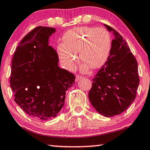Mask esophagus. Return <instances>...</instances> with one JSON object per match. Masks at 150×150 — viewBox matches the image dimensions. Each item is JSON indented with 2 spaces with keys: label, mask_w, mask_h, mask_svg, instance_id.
<instances>
[{
  "label": "esophagus",
  "mask_w": 150,
  "mask_h": 150,
  "mask_svg": "<svg viewBox=\"0 0 150 150\" xmlns=\"http://www.w3.org/2000/svg\"><path fill=\"white\" fill-rule=\"evenodd\" d=\"M81 79H83V76H82L81 75H79V74H76V81H79V80H81Z\"/></svg>",
  "instance_id": "esophagus-1"
}]
</instances>
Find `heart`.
Listing matches in <instances>:
<instances>
[{"mask_svg": "<svg viewBox=\"0 0 150 150\" xmlns=\"http://www.w3.org/2000/svg\"><path fill=\"white\" fill-rule=\"evenodd\" d=\"M63 42L58 46L59 58L69 69L74 67L79 53L84 68L102 67L106 62L111 49V37L106 28L80 26L71 28L63 35Z\"/></svg>", "mask_w": 150, "mask_h": 150, "instance_id": "b5f03b06", "label": "heart"}]
</instances>
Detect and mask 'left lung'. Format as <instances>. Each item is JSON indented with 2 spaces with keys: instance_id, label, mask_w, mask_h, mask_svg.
<instances>
[{
  "instance_id": "obj_1",
  "label": "left lung",
  "mask_w": 150,
  "mask_h": 150,
  "mask_svg": "<svg viewBox=\"0 0 150 150\" xmlns=\"http://www.w3.org/2000/svg\"><path fill=\"white\" fill-rule=\"evenodd\" d=\"M112 31L109 57L92 79L89 98L100 114L113 117L125 111L134 101L139 83L137 59L123 37L105 24Z\"/></svg>"
}]
</instances>
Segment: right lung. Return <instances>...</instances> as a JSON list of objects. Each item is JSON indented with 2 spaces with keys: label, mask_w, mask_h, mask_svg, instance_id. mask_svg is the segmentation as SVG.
<instances>
[{
  "label": "right lung",
  "mask_w": 150,
  "mask_h": 150,
  "mask_svg": "<svg viewBox=\"0 0 150 150\" xmlns=\"http://www.w3.org/2000/svg\"><path fill=\"white\" fill-rule=\"evenodd\" d=\"M54 32V28H35L21 40L12 59L14 100L37 120L55 117L64 105L65 91L75 84L74 74L58 66V54L48 44Z\"/></svg>",
  "instance_id": "1"
}]
</instances>
